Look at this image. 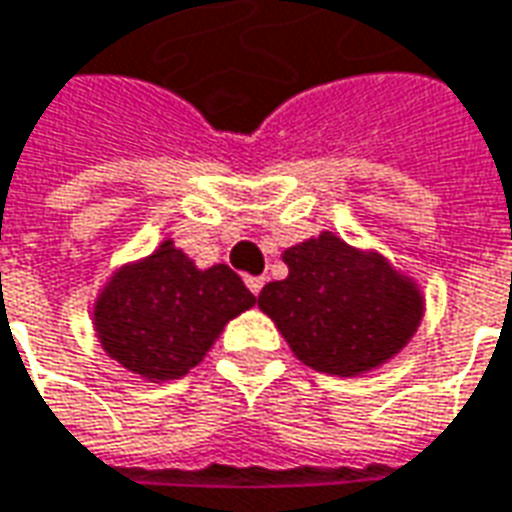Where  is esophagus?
<instances>
[{
	"label": "esophagus",
	"mask_w": 512,
	"mask_h": 512,
	"mask_svg": "<svg viewBox=\"0 0 512 512\" xmlns=\"http://www.w3.org/2000/svg\"><path fill=\"white\" fill-rule=\"evenodd\" d=\"M263 285H266V280H263V277H246V288L255 293V296L263 291Z\"/></svg>",
	"instance_id": "34e87169"
}]
</instances>
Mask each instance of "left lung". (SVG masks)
<instances>
[{
	"mask_svg": "<svg viewBox=\"0 0 512 512\" xmlns=\"http://www.w3.org/2000/svg\"><path fill=\"white\" fill-rule=\"evenodd\" d=\"M288 277L257 296L293 355L324 374L352 377L393 357L416 332L421 296L382 257L324 232L291 246Z\"/></svg>",
	"mask_w": 512,
	"mask_h": 512,
	"instance_id": "left-lung-1",
	"label": "left lung"
}]
</instances>
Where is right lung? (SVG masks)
Instances as JSON below:
<instances>
[{"label": "right lung", "mask_w": 512, "mask_h": 512, "mask_svg": "<svg viewBox=\"0 0 512 512\" xmlns=\"http://www.w3.org/2000/svg\"><path fill=\"white\" fill-rule=\"evenodd\" d=\"M255 305L230 266L196 271L171 241L119 271L96 305L102 346L146 380H177L213 346L221 327Z\"/></svg>", "instance_id": "add662e5"}]
</instances>
